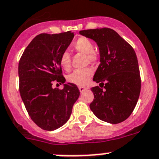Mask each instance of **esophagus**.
<instances>
[{"mask_svg":"<svg viewBox=\"0 0 159 159\" xmlns=\"http://www.w3.org/2000/svg\"><path fill=\"white\" fill-rule=\"evenodd\" d=\"M78 89H79L80 92H83L85 89H86V88L84 87V86H79V87H78Z\"/></svg>","mask_w":159,"mask_h":159,"instance_id":"34e87169","label":"esophagus"}]
</instances>
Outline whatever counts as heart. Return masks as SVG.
Listing matches in <instances>:
<instances>
[{
	"label": "heart",
	"mask_w": 159,
	"mask_h": 159,
	"mask_svg": "<svg viewBox=\"0 0 159 159\" xmlns=\"http://www.w3.org/2000/svg\"><path fill=\"white\" fill-rule=\"evenodd\" d=\"M72 48L78 53H84L86 62H94L98 60V54L93 49V42L85 37H81L72 43ZM59 63L61 68L69 70L71 66V57L68 51H63L59 57ZM93 75L90 68L76 70L67 76V81L78 85H85Z\"/></svg>",
	"instance_id": "1"
}]
</instances>
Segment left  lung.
<instances>
[{"label":"left lung","mask_w":159,"mask_h":159,"mask_svg":"<svg viewBox=\"0 0 159 159\" xmlns=\"http://www.w3.org/2000/svg\"><path fill=\"white\" fill-rule=\"evenodd\" d=\"M81 35L95 41L99 47L100 65L93 80L103 84L91 88L94 98L89 107L97 118L117 124L129 117L139 100L141 78L133 47L114 30H81Z\"/></svg>","instance_id":"8db88e82"}]
</instances>
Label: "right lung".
Here are the masks:
<instances>
[{"instance_id":"obj_1","label":"right lung","mask_w":159,"mask_h":159,"mask_svg":"<svg viewBox=\"0 0 159 159\" xmlns=\"http://www.w3.org/2000/svg\"><path fill=\"white\" fill-rule=\"evenodd\" d=\"M72 32L36 36L19 61V91L31 119L41 129L54 130L68 121L80 91L73 83H65L59 57L68 48Z\"/></svg>"}]
</instances>
